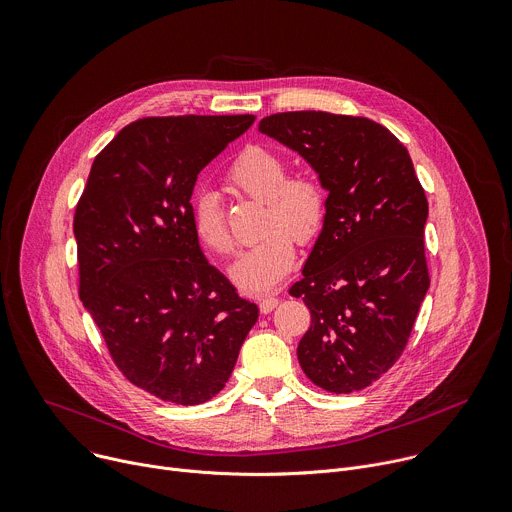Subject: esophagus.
<instances>
[{
    "label": "esophagus",
    "instance_id": "esophagus-1",
    "mask_svg": "<svg viewBox=\"0 0 512 512\" xmlns=\"http://www.w3.org/2000/svg\"><path fill=\"white\" fill-rule=\"evenodd\" d=\"M276 304H278V298H276V296H262V298L258 300V306H260V311H262L264 315L270 313Z\"/></svg>",
    "mask_w": 512,
    "mask_h": 512
}]
</instances>
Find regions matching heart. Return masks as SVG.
<instances>
[{"label":"heart","mask_w":512,"mask_h":512,"mask_svg":"<svg viewBox=\"0 0 512 512\" xmlns=\"http://www.w3.org/2000/svg\"><path fill=\"white\" fill-rule=\"evenodd\" d=\"M226 183L238 195L262 203L258 232L264 236L238 256L230 276L246 292H264L292 270L296 240L309 244L321 234L327 220V189L311 171L288 175L286 161L262 145H250L236 155L226 171ZM193 230L216 254H230L236 246L214 191L195 197Z\"/></svg>","instance_id":"1"}]
</instances>
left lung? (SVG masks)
Returning a JSON list of instances; mask_svg holds the SVG:
<instances>
[{"label": "left lung", "mask_w": 512, "mask_h": 512, "mask_svg": "<svg viewBox=\"0 0 512 512\" xmlns=\"http://www.w3.org/2000/svg\"><path fill=\"white\" fill-rule=\"evenodd\" d=\"M258 131L309 161L329 191L323 232L288 290L311 311L298 363L331 393L365 389L403 353L430 288L428 199L410 153L365 117L278 113Z\"/></svg>", "instance_id": "left-lung-1"}]
</instances>
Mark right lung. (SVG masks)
I'll use <instances>...</instances> for the list:
<instances>
[{
  "label": "right lung",
  "mask_w": 512,
  "mask_h": 512,
  "mask_svg": "<svg viewBox=\"0 0 512 512\" xmlns=\"http://www.w3.org/2000/svg\"><path fill=\"white\" fill-rule=\"evenodd\" d=\"M254 115L147 117L127 125L90 169L74 212L80 300L119 371L177 405L220 393L258 306L199 248L197 173Z\"/></svg>",
  "instance_id": "add662e5"
}]
</instances>
